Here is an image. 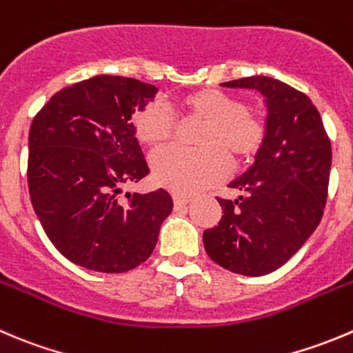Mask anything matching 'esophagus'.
Instances as JSON below:
<instances>
[{"label": "esophagus", "instance_id": "esophagus-1", "mask_svg": "<svg viewBox=\"0 0 353 353\" xmlns=\"http://www.w3.org/2000/svg\"><path fill=\"white\" fill-rule=\"evenodd\" d=\"M172 198H174V205H176V207H184V205H188L190 203V196H184V194H172Z\"/></svg>", "mask_w": 353, "mask_h": 353}]
</instances>
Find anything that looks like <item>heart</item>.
Wrapping results in <instances>:
<instances>
[{"label": "heart", "instance_id": "obj_1", "mask_svg": "<svg viewBox=\"0 0 353 353\" xmlns=\"http://www.w3.org/2000/svg\"><path fill=\"white\" fill-rule=\"evenodd\" d=\"M179 110L184 117L205 125L196 139L201 148L169 146L153 153V177L176 193H196L228 177L231 172L228 152L243 162L262 148L265 124L231 94L217 90L196 91L181 98ZM134 129L139 141L160 146L174 136L176 119L162 101H150L134 114Z\"/></svg>", "mask_w": 353, "mask_h": 353}]
</instances>
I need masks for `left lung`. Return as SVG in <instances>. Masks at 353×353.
Wrapping results in <instances>:
<instances>
[{"label": "left lung", "instance_id": "8db88e82", "mask_svg": "<svg viewBox=\"0 0 353 353\" xmlns=\"http://www.w3.org/2000/svg\"><path fill=\"white\" fill-rule=\"evenodd\" d=\"M222 85L260 91L268 125L255 163L229 184L239 198H217L224 215L203 231L205 252L236 274L263 276L288 262L319 225L331 143L310 98L292 85L263 75Z\"/></svg>", "mask_w": 353, "mask_h": 353}]
</instances>
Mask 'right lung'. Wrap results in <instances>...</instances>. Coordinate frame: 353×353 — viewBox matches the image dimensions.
<instances>
[{
	"label": "right lung",
	"mask_w": 353,
	"mask_h": 353,
	"mask_svg": "<svg viewBox=\"0 0 353 353\" xmlns=\"http://www.w3.org/2000/svg\"><path fill=\"white\" fill-rule=\"evenodd\" d=\"M157 88L121 75H97L63 88L29 131L27 184L34 212L54 248L81 268L125 272L152 255L172 212L165 190L122 188L150 172L132 114Z\"/></svg>",
	"instance_id": "add662e5"
}]
</instances>
